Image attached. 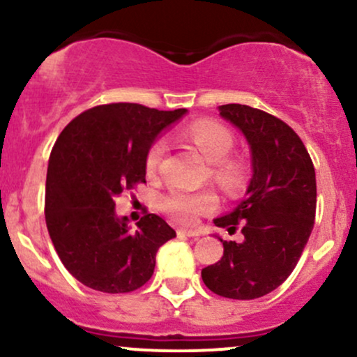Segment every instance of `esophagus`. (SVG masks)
Masks as SVG:
<instances>
[{
	"mask_svg": "<svg viewBox=\"0 0 357 357\" xmlns=\"http://www.w3.org/2000/svg\"><path fill=\"white\" fill-rule=\"evenodd\" d=\"M178 236L199 237V236H202V232H199V230H191V229H178Z\"/></svg>",
	"mask_w": 357,
	"mask_h": 357,
	"instance_id": "1",
	"label": "esophagus"
}]
</instances>
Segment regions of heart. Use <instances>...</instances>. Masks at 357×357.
I'll use <instances>...</instances> for the list:
<instances>
[{"instance_id":"1","label":"heart","mask_w":357,"mask_h":357,"mask_svg":"<svg viewBox=\"0 0 357 357\" xmlns=\"http://www.w3.org/2000/svg\"><path fill=\"white\" fill-rule=\"evenodd\" d=\"M186 140L211 162V176L215 183L229 197H237L244 191L249 179V162L244 155L230 154L236 144V135L227 125L217 120L203 119L191 121L179 132ZM167 146L158 139L149 147L146 155V169L149 174L159 171L160 162L166 155ZM218 205V197L213 190H185L174 188L160 199V208L181 223H193L199 215L213 211Z\"/></svg>"}]
</instances>
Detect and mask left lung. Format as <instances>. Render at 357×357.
<instances>
[{
  "label": "left lung",
  "mask_w": 357,
  "mask_h": 357,
  "mask_svg": "<svg viewBox=\"0 0 357 357\" xmlns=\"http://www.w3.org/2000/svg\"><path fill=\"white\" fill-rule=\"evenodd\" d=\"M220 115L248 139L252 179L245 198L215 225L241 242L222 241L223 256L202 269L203 283L217 295L254 300L276 289L295 269L317 208L315 167L307 147L289 125L248 105H222Z\"/></svg>",
  "instance_id": "1"
}]
</instances>
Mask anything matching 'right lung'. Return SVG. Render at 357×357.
<instances>
[{
    "label": "right lung",
    "mask_w": 357,
    "mask_h": 357,
    "mask_svg": "<svg viewBox=\"0 0 357 357\" xmlns=\"http://www.w3.org/2000/svg\"><path fill=\"white\" fill-rule=\"evenodd\" d=\"M185 113L139 103L100 105L57 137L47 167V230L59 259L88 288L135 291L154 274L158 249L176 237L154 213L130 230L127 218L115 215V198L146 183L149 147Z\"/></svg>",
    "instance_id": "1"
}]
</instances>
